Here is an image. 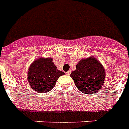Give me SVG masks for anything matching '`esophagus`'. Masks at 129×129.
Returning <instances> with one entry per match:
<instances>
[{
    "instance_id": "34e87169",
    "label": "esophagus",
    "mask_w": 129,
    "mask_h": 129,
    "mask_svg": "<svg viewBox=\"0 0 129 129\" xmlns=\"http://www.w3.org/2000/svg\"><path fill=\"white\" fill-rule=\"evenodd\" d=\"M70 74H71V72H70V71H69V72H67L65 73V74L66 75H70Z\"/></svg>"
}]
</instances>
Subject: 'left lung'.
I'll return each instance as SVG.
<instances>
[{
  "label": "left lung",
  "mask_w": 129,
  "mask_h": 129,
  "mask_svg": "<svg viewBox=\"0 0 129 129\" xmlns=\"http://www.w3.org/2000/svg\"><path fill=\"white\" fill-rule=\"evenodd\" d=\"M70 76L78 89L84 94H94L101 89L106 79V71L94 56L81 59Z\"/></svg>",
  "instance_id": "1"
}]
</instances>
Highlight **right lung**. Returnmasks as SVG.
Here are the masks:
<instances>
[{"label":"right lung","mask_w":129,"mask_h":129,"mask_svg":"<svg viewBox=\"0 0 129 129\" xmlns=\"http://www.w3.org/2000/svg\"><path fill=\"white\" fill-rule=\"evenodd\" d=\"M64 74L57 69L52 57H40L30 65L27 78L32 89L39 93H46L54 87L57 79Z\"/></svg>","instance_id":"1"}]
</instances>
